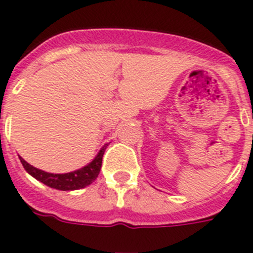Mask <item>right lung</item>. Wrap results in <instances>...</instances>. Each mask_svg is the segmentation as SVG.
<instances>
[{"instance_id":"1","label":"right lung","mask_w":253,"mask_h":253,"mask_svg":"<svg viewBox=\"0 0 253 253\" xmlns=\"http://www.w3.org/2000/svg\"><path fill=\"white\" fill-rule=\"evenodd\" d=\"M106 146L101 148V151L94 157L92 163H89L82 169L66 172V174H51V172L37 169L30 164H28L23 157H20V161L23 164L24 169L27 170L30 175L36 178L37 180L42 182L43 184L48 185L51 188L59 189V191H75V189L84 188V187H87V185H89L90 183H93L96 180L98 174H100L101 165H102V156L105 153Z\"/></svg>"}]
</instances>
